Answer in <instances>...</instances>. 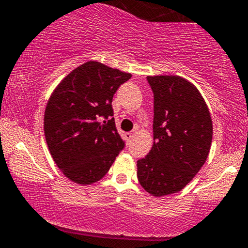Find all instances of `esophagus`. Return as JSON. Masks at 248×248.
Here are the masks:
<instances>
[{
	"label": "esophagus",
	"mask_w": 248,
	"mask_h": 248,
	"mask_svg": "<svg viewBox=\"0 0 248 248\" xmlns=\"http://www.w3.org/2000/svg\"><path fill=\"white\" fill-rule=\"evenodd\" d=\"M133 136H134V133H126V139H127V141L132 140Z\"/></svg>",
	"instance_id": "1"
}]
</instances>
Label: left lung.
Segmentation results:
<instances>
[{
	"instance_id": "left-lung-1",
	"label": "left lung",
	"mask_w": 248,
	"mask_h": 248,
	"mask_svg": "<svg viewBox=\"0 0 248 248\" xmlns=\"http://www.w3.org/2000/svg\"><path fill=\"white\" fill-rule=\"evenodd\" d=\"M154 93V143L138 161L141 186L155 197L181 191L205 163L212 120L197 87L179 76L147 77Z\"/></svg>"
}]
</instances>
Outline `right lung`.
I'll use <instances>...</instances> for the list:
<instances>
[{
  "instance_id": "1",
  "label": "right lung",
  "mask_w": 248,
  "mask_h": 248,
  "mask_svg": "<svg viewBox=\"0 0 248 248\" xmlns=\"http://www.w3.org/2000/svg\"><path fill=\"white\" fill-rule=\"evenodd\" d=\"M130 77L91 61L70 72L51 94L44 113L45 140L57 167L75 183L98 182L124 149L112 100Z\"/></svg>"
}]
</instances>
